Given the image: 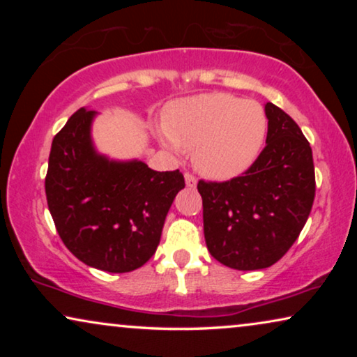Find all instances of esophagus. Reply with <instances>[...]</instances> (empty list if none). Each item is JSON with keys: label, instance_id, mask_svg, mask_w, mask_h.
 <instances>
[{"label": "esophagus", "instance_id": "1", "mask_svg": "<svg viewBox=\"0 0 357 357\" xmlns=\"http://www.w3.org/2000/svg\"><path fill=\"white\" fill-rule=\"evenodd\" d=\"M185 183H187L188 188H195L197 187V178L192 174H185Z\"/></svg>", "mask_w": 357, "mask_h": 357}]
</instances>
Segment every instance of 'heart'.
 <instances>
[{
  "mask_svg": "<svg viewBox=\"0 0 357 357\" xmlns=\"http://www.w3.org/2000/svg\"><path fill=\"white\" fill-rule=\"evenodd\" d=\"M159 139L174 153L192 151L203 177L231 180L260 158L268 135V116L255 100L211 92L170 102L164 110Z\"/></svg>",
  "mask_w": 357,
  "mask_h": 357,
  "instance_id": "obj_1",
  "label": "heart"
}]
</instances>
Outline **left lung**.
<instances>
[{"label": "left lung", "instance_id": "left-lung-1", "mask_svg": "<svg viewBox=\"0 0 357 357\" xmlns=\"http://www.w3.org/2000/svg\"><path fill=\"white\" fill-rule=\"evenodd\" d=\"M266 146L241 177L198 182L208 250L234 270H263L289 250L315 197L312 148L294 120L271 102Z\"/></svg>", "mask_w": 357, "mask_h": 357}]
</instances>
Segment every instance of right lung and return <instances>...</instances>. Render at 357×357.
Segmentation results:
<instances>
[{"label": "right lung", "instance_id": "add662e5", "mask_svg": "<svg viewBox=\"0 0 357 357\" xmlns=\"http://www.w3.org/2000/svg\"><path fill=\"white\" fill-rule=\"evenodd\" d=\"M97 112L82 107L53 138L45 193L61 241L77 260L128 273L155 253L182 172H158L143 160H116L92 141Z\"/></svg>", "mask_w": 357, "mask_h": 357}]
</instances>
